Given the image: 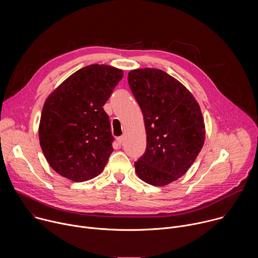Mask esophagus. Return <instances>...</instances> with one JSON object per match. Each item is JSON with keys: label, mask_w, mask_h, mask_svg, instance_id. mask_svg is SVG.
<instances>
[{"label": "esophagus", "mask_w": 258, "mask_h": 258, "mask_svg": "<svg viewBox=\"0 0 258 258\" xmlns=\"http://www.w3.org/2000/svg\"><path fill=\"white\" fill-rule=\"evenodd\" d=\"M116 140H117V143H118L119 145H121V144L123 143V136H120V137H118Z\"/></svg>", "instance_id": "34e87169"}]
</instances>
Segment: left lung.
Segmentation results:
<instances>
[{
    "instance_id": "8db88e82",
    "label": "left lung",
    "mask_w": 258,
    "mask_h": 258,
    "mask_svg": "<svg viewBox=\"0 0 258 258\" xmlns=\"http://www.w3.org/2000/svg\"><path fill=\"white\" fill-rule=\"evenodd\" d=\"M127 81L147 134L146 152L135 162L136 172L152 186L168 185L187 172L203 147L199 104L185 86L160 69L131 70Z\"/></svg>"
}]
</instances>
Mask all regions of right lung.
<instances>
[{
  "instance_id": "obj_1",
  "label": "right lung",
  "mask_w": 258,
  "mask_h": 258,
  "mask_svg": "<svg viewBox=\"0 0 258 258\" xmlns=\"http://www.w3.org/2000/svg\"><path fill=\"white\" fill-rule=\"evenodd\" d=\"M123 77L121 69L93 64L66 79L47 98L39 138L50 166L85 181L102 172L113 152L109 116L103 106Z\"/></svg>"
}]
</instances>
